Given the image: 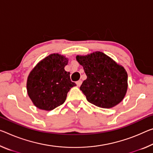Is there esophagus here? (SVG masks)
<instances>
[{
    "instance_id": "1",
    "label": "esophagus",
    "mask_w": 153,
    "mask_h": 153,
    "mask_svg": "<svg viewBox=\"0 0 153 153\" xmlns=\"http://www.w3.org/2000/svg\"><path fill=\"white\" fill-rule=\"evenodd\" d=\"M82 80H78L77 81V82H76V84H77V86H81V84H82Z\"/></svg>"
}]
</instances>
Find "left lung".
<instances>
[{
	"mask_svg": "<svg viewBox=\"0 0 153 153\" xmlns=\"http://www.w3.org/2000/svg\"><path fill=\"white\" fill-rule=\"evenodd\" d=\"M76 60L87 76L80 90L88 102L101 108H111L123 100L127 91L128 76L122 65L99 51L77 55Z\"/></svg>",
	"mask_w": 153,
	"mask_h": 153,
	"instance_id": "obj_1",
	"label": "left lung"
}]
</instances>
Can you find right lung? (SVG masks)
Listing matches in <instances>:
<instances>
[{"instance_id":"1","label":"right lung","mask_w":153,"mask_h":153,"mask_svg":"<svg viewBox=\"0 0 153 153\" xmlns=\"http://www.w3.org/2000/svg\"><path fill=\"white\" fill-rule=\"evenodd\" d=\"M69 59L58 53L41 60L29 74L26 89L36 107L50 111L62 105L67 93L76 86L71 81L70 73L65 70Z\"/></svg>"}]
</instances>
